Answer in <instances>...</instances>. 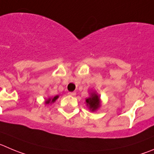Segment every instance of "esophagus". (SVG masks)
<instances>
[{
	"label": "esophagus",
	"mask_w": 154,
	"mask_h": 154,
	"mask_svg": "<svg viewBox=\"0 0 154 154\" xmlns=\"http://www.w3.org/2000/svg\"><path fill=\"white\" fill-rule=\"evenodd\" d=\"M68 95H69V96H71V97H75L76 93H75V92H69Z\"/></svg>",
	"instance_id": "1"
}]
</instances>
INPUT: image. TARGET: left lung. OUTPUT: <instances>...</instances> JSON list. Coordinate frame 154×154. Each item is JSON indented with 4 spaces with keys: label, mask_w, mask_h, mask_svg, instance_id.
Here are the masks:
<instances>
[{
    "label": "left lung",
    "mask_w": 154,
    "mask_h": 154,
    "mask_svg": "<svg viewBox=\"0 0 154 154\" xmlns=\"http://www.w3.org/2000/svg\"><path fill=\"white\" fill-rule=\"evenodd\" d=\"M86 103L90 111L94 112L100 107V97L96 92L91 93L90 97L86 99Z\"/></svg>",
    "instance_id": "1"
}]
</instances>
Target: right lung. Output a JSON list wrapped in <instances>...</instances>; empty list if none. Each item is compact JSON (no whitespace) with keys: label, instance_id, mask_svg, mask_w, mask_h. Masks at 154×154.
<instances>
[{"label":"right lung","instance_id":"right-lung-1","mask_svg":"<svg viewBox=\"0 0 154 154\" xmlns=\"http://www.w3.org/2000/svg\"><path fill=\"white\" fill-rule=\"evenodd\" d=\"M58 97H59V96H58V95H57V96L54 97L53 98H48V100H45V104H51V103H54V102L56 101V100H57Z\"/></svg>","mask_w":154,"mask_h":154}]
</instances>
